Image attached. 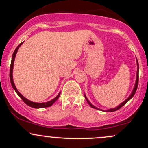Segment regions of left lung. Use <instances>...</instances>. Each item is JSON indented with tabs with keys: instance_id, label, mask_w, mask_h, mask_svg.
Segmentation results:
<instances>
[{
	"instance_id": "left-lung-1",
	"label": "left lung",
	"mask_w": 148,
	"mask_h": 148,
	"mask_svg": "<svg viewBox=\"0 0 148 148\" xmlns=\"http://www.w3.org/2000/svg\"><path fill=\"white\" fill-rule=\"evenodd\" d=\"M136 61H137V73H136V84H135V86H134V90H133V91H132V94L130 95V97H129L128 98H127V99L125 100V101H124L123 103H120V105H119V106H118L117 107H115V108H111V109H108V110H106V111H103V110H102L103 111H105V112H113V111H117V110H118V109H120V108H121L122 106H123L125 104H126V103L128 102L129 101H130V100L132 99V97H134V95H135V92H136V90H137V87H138V71H139V67H138V60H136ZM85 98H86V101H88V103H89V105L92 108H96V109H98V110H101V109H99V108H97V107H95V106H93L92 104V103L90 102L89 101V100L88 99V98L86 97V96L85 95Z\"/></svg>"
}]
</instances>
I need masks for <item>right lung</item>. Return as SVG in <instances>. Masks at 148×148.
Instances as JSON below:
<instances>
[{
	"instance_id": "add662e5",
	"label": "right lung",
	"mask_w": 148,
	"mask_h": 148,
	"mask_svg": "<svg viewBox=\"0 0 148 148\" xmlns=\"http://www.w3.org/2000/svg\"><path fill=\"white\" fill-rule=\"evenodd\" d=\"M22 44H23V42L20 44V45H18L17 47H16V49H15V50H14V53H13L12 57V62H11V65H10V82H11L12 86L13 89H14V90L16 91V92L17 93L18 95L21 98V99L23 100V101H24V103H26V104L28 105V106L32 107V108H46V107H49V106H52L53 103L55 102V101H56L57 99L59 98V97H60V92H59V94L56 97L54 98V99H53L52 100H51V101H47V102H44V103H37V102H33V101H30V100L27 99L26 98L24 97L22 95L21 93H20L18 91V90L16 89V86H15L14 81H13V76H12L13 66H14V59H15V56H16V53H17V51H18V48H19L20 46H21Z\"/></svg>"
}]
</instances>
